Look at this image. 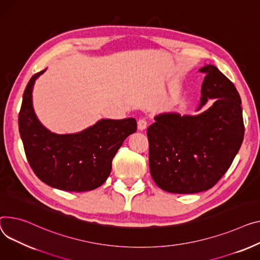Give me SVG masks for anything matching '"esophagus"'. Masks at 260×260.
I'll list each match as a JSON object with an SVG mask.
<instances>
[{
    "label": "esophagus",
    "mask_w": 260,
    "mask_h": 260,
    "mask_svg": "<svg viewBox=\"0 0 260 260\" xmlns=\"http://www.w3.org/2000/svg\"><path fill=\"white\" fill-rule=\"evenodd\" d=\"M147 127V122L145 119H140L138 121V129L139 131H144Z\"/></svg>",
    "instance_id": "1"
}]
</instances>
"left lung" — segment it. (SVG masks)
Returning <instances> with one entry per match:
<instances>
[{"instance_id":"obj_1","label":"left lung","mask_w":260,"mask_h":260,"mask_svg":"<svg viewBox=\"0 0 260 260\" xmlns=\"http://www.w3.org/2000/svg\"><path fill=\"white\" fill-rule=\"evenodd\" d=\"M205 73L197 111L201 114L162 113L147 128L150 175L171 193H198L213 187L226 174L244 140L240 96L235 85L212 64Z\"/></svg>"}]
</instances>
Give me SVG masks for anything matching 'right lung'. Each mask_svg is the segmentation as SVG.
Segmentation results:
<instances>
[{
  "label": "right lung",
  "mask_w": 260,
  "mask_h": 260,
  "mask_svg": "<svg viewBox=\"0 0 260 260\" xmlns=\"http://www.w3.org/2000/svg\"><path fill=\"white\" fill-rule=\"evenodd\" d=\"M45 71L29 80L19 114L27 160L37 177L51 187L75 192L96 189L109 178L117 150L137 131L136 120L101 119L76 134L50 132L40 122L32 105L34 82Z\"/></svg>",
  "instance_id": "obj_1"
}]
</instances>
